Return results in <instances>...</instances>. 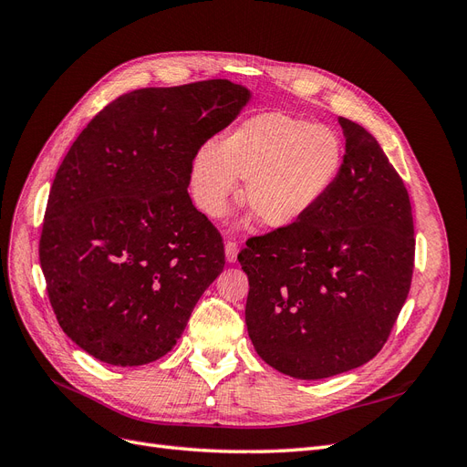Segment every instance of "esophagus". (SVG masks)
<instances>
[{"instance_id":"34e87169","label":"esophagus","mask_w":467,"mask_h":467,"mask_svg":"<svg viewBox=\"0 0 467 467\" xmlns=\"http://www.w3.org/2000/svg\"><path fill=\"white\" fill-rule=\"evenodd\" d=\"M237 244L235 242H225V261L228 263H235L237 261Z\"/></svg>"}]
</instances>
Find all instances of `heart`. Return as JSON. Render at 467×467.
I'll return each instance as SVG.
<instances>
[{
    "label": "heart",
    "instance_id": "heart-1",
    "mask_svg": "<svg viewBox=\"0 0 467 467\" xmlns=\"http://www.w3.org/2000/svg\"><path fill=\"white\" fill-rule=\"evenodd\" d=\"M345 163V146L329 126L288 112L253 115L225 134L218 148L202 146L191 161L189 185L204 214L230 212L245 181L244 199L255 210L245 223L265 220L271 230H290L325 201Z\"/></svg>",
    "mask_w": 467,
    "mask_h": 467
}]
</instances>
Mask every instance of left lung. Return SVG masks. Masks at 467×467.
I'll return each instance as SVG.
<instances>
[{"label":"left lung","mask_w":467,"mask_h":467,"mask_svg":"<svg viewBox=\"0 0 467 467\" xmlns=\"http://www.w3.org/2000/svg\"><path fill=\"white\" fill-rule=\"evenodd\" d=\"M345 163L331 192L290 230L239 251L249 278L247 333L257 355L298 379L372 360L388 341L413 276L409 194L378 140L338 117Z\"/></svg>","instance_id":"left-lung-1"}]
</instances>
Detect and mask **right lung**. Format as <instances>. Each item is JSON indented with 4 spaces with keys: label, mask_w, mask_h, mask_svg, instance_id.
I'll return each mask as SVG.
<instances>
[{
    "label": "right lung",
    "mask_w": 467,
    "mask_h": 467,
    "mask_svg": "<svg viewBox=\"0 0 467 467\" xmlns=\"http://www.w3.org/2000/svg\"><path fill=\"white\" fill-rule=\"evenodd\" d=\"M249 101L228 79L138 89L69 148L38 255L60 327L97 360L142 366L167 355L223 271L222 237L194 208L189 173Z\"/></svg>",
    "instance_id": "obj_1"
}]
</instances>
